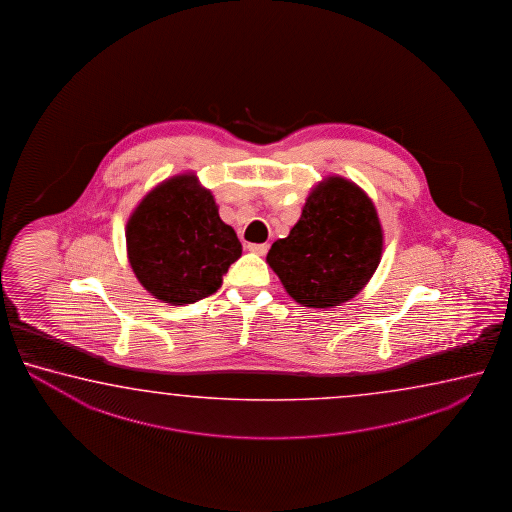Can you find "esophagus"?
<instances>
[{
  "label": "esophagus",
  "instance_id": "obj_1",
  "mask_svg": "<svg viewBox=\"0 0 512 512\" xmlns=\"http://www.w3.org/2000/svg\"><path fill=\"white\" fill-rule=\"evenodd\" d=\"M247 249L254 252V254H260V256H263V254H267V251H269V245H267V243H249V245H247Z\"/></svg>",
  "mask_w": 512,
  "mask_h": 512
}]
</instances>
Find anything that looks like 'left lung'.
I'll list each match as a JSON object with an SVG mask.
<instances>
[{"instance_id":"obj_1","label":"left lung","mask_w":512,"mask_h":512,"mask_svg":"<svg viewBox=\"0 0 512 512\" xmlns=\"http://www.w3.org/2000/svg\"><path fill=\"white\" fill-rule=\"evenodd\" d=\"M382 251L373 200L355 182L330 175L310 191L290 234L272 243L267 263L294 301L333 308L369 283Z\"/></svg>"}]
</instances>
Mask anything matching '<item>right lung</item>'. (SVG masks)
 Returning a JSON list of instances; mask_svg holds the SVG:
<instances>
[{
  "instance_id": "obj_1",
  "label": "right lung",
  "mask_w": 512,
  "mask_h": 512,
  "mask_svg": "<svg viewBox=\"0 0 512 512\" xmlns=\"http://www.w3.org/2000/svg\"><path fill=\"white\" fill-rule=\"evenodd\" d=\"M127 256L139 283L163 303L191 304L215 294L242 243L222 222L211 191L195 174L170 177L132 211Z\"/></svg>"
}]
</instances>
